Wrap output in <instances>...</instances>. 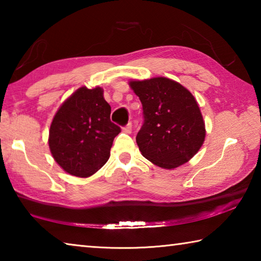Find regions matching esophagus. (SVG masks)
<instances>
[{"instance_id": "34e87169", "label": "esophagus", "mask_w": 261, "mask_h": 261, "mask_svg": "<svg viewBox=\"0 0 261 261\" xmlns=\"http://www.w3.org/2000/svg\"><path fill=\"white\" fill-rule=\"evenodd\" d=\"M131 131H132V123L129 122L124 127H123V132H125V134H131Z\"/></svg>"}]
</instances>
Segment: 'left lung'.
Segmentation results:
<instances>
[{
  "mask_svg": "<svg viewBox=\"0 0 261 261\" xmlns=\"http://www.w3.org/2000/svg\"><path fill=\"white\" fill-rule=\"evenodd\" d=\"M143 105L136 141L144 158L165 169L184 165L205 140V122L194 96L169 78L129 83Z\"/></svg>",
  "mask_w": 261,
  "mask_h": 261,
  "instance_id": "8db88e82",
  "label": "left lung"
}]
</instances>
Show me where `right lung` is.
Instances as JSON below:
<instances>
[{
  "label": "right lung",
  "instance_id": "right-lung-1",
  "mask_svg": "<svg viewBox=\"0 0 261 261\" xmlns=\"http://www.w3.org/2000/svg\"><path fill=\"white\" fill-rule=\"evenodd\" d=\"M109 103L101 87H81L62 103L49 130L53 158L70 175L88 177L110 156L121 127L110 121Z\"/></svg>",
  "mask_w": 261,
  "mask_h": 261
}]
</instances>
